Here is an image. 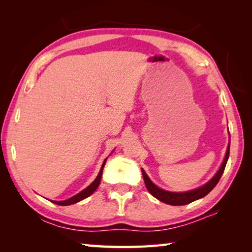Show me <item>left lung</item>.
<instances>
[{"instance_id":"8db88e82","label":"left lung","mask_w":252,"mask_h":252,"mask_svg":"<svg viewBox=\"0 0 252 252\" xmlns=\"http://www.w3.org/2000/svg\"><path fill=\"white\" fill-rule=\"evenodd\" d=\"M229 153H230V141L227 148V152H225L224 159L222 161V163H221L218 171H217L215 176H213L210 180L206 183V185L199 187L197 189L186 191V192H172V191H167L164 189H161V188L156 186L155 183L150 180V178L148 177L146 171L141 168L144 183H146V187L149 192H150L153 197L159 200V201L164 202L167 204H171V206H185V204L191 203L195 201V200L206 197L213 188L217 186V183L219 182L220 178L224 171L225 164H227V161L229 159Z\"/></svg>"}]
</instances>
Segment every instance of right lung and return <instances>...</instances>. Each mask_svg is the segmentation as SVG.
Wrapping results in <instances>:
<instances>
[{
    "instance_id": "add662e5",
    "label": "right lung",
    "mask_w": 252,
    "mask_h": 252,
    "mask_svg": "<svg viewBox=\"0 0 252 252\" xmlns=\"http://www.w3.org/2000/svg\"><path fill=\"white\" fill-rule=\"evenodd\" d=\"M106 159L108 158H105L103 163H102V167L100 169V172L99 174H97V177L95 178V180L93 181L90 186L85 188L84 190L81 191V192H79L78 194L73 195V197H71L70 199H66V200H63V201H52L53 203L55 204H59V206H70V204H73V203H76L81 201V200H83L85 198L90 197V195L94 192V191L97 189V187H99L100 182H101V177H102V172H103V168H104V164L106 162Z\"/></svg>"
}]
</instances>
